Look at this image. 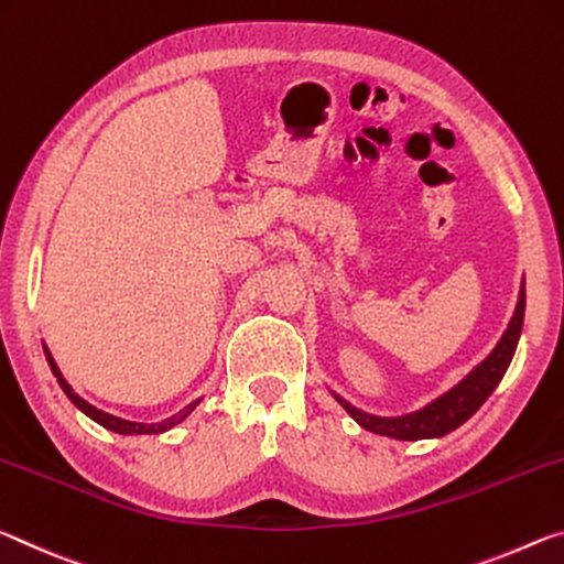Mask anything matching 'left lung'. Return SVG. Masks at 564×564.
Listing matches in <instances>:
<instances>
[{
	"instance_id": "obj_1",
	"label": "left lung",
	"mask_w": 564,
	"mask_h": 564,
	"mask_svg": "<svg viewBox=\"0 0 564 564\" xmlns=\"http://www.w3.org/2000/svg\"><path fill=\"white\" fill-rule=\"evenodd\" d=\"M524 322V282L520 290V300H517L514 315L507 325L500 343L479 362L473 372H469L463 382H457L452 390L440 394L437 400L424 404L422 410H414L410 414H397V417H380V414H369L365 410L355 408L352 402H347L345 397L332 392V397L343 404L349 417H352L359 427L375 435L392 437V440H430L442 437L447 432L457 430L459 424H465L473 414L482 408V402L495 392V387L510 367L517 343H520V332Z\"/></svg>"
}]
</instances>
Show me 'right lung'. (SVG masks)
I'll return each mask as SVG.
<instances>
[{
  "label": "right lung",
  "instance_id": "1",
  "mask_svg": "<svg viewBox=\"0 0 564 564\" xmlns=\"http://www.w3.org/2000/svg\"><path fill=\"white\" fill-rule=\"evenodd\" d=\"M42 347H44V357H47V362H50V367H52V375L57 377V382H59V387H62V392L69 397V402L74 404V408L85 412L89 420H95V422H97V424H101V427H105V430H109V432H117V435H160V432H167V430H172V427H174V424H180V422L187 420L189 414L195 412L197 404L202 402V400L189 402L187 408L180 410L177 414H172V417L162 420V422H152V424L115 417V414H109V412H105V410H97L95 404H89L87 400H82V397L72 390V384H69L67 380H64V375L59 372V367H57V362H54V357H52V352L47 349V345L42 343Z\"/></svg>",
  "mask_w": 564,
  "mask_h": 564
}]
</instances>
